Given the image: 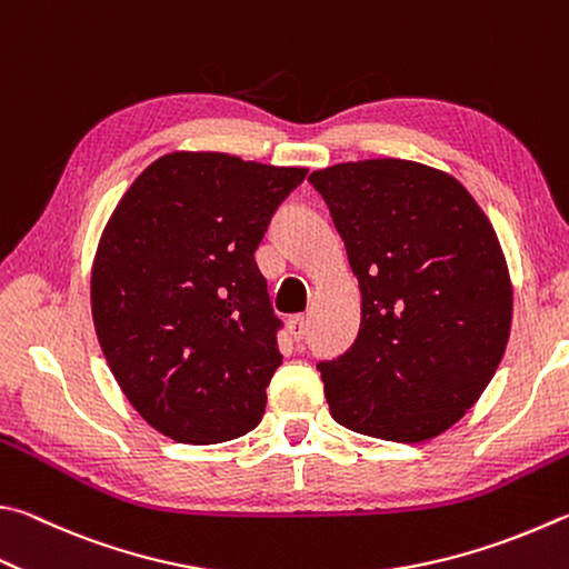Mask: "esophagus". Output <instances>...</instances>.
<instances>
[{"label":"esophagus","mask_w":569,"mask_h":569,"mask_svg":"<svg viewBox=\"0 0 569 569\" xmlns=\"http://www.w3.org/2000/svg\"><path fill=\"white\" fill-rule=\"evenodd\" d=\"M288 330H291V336L296 340H303L306 330H308V318L306 316H291V318H288Z\"/></svg>","instance_id":"obj_1"}]
</instances>
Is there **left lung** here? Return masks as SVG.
Returning a JSON list of instances; mask_svg holds the SVG:
<instances>
[{
  "mask_svg": "<svg viewBox=\"0 0 569 569\" xmlns=\"http://www.w3.org/2000/svg\"><path fill=\"white\" fill-rule=\"evenodd\" d=\"M360 283V330L318 363L330 416L370 438L422 442L468 412L498 370L512 283L468 189L426 163L348 161L308 177Z\"/></svg>",
  "mask_w": 569,
  "mask_h": 569,
  "instance_id": "8db88e82",
  "label": "left lung"
}]
</instances>
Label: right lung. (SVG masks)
Segmentation results:
<instances>
[{
  "label": "right lung",
  "mask_w": 569,
  "mask_h": 569,
  "mask_svg": "<svg viewBox=\"0 0 569 569\" xmlns=\"http://www.w3.org/2000/svg\"><path fill=\"white\" fill-rule=\"evenodd\" d=\"M308 169L171 151L143 169L101 233L91 316L123 396L186 446L241 438L283 363L256 249Z\"/></svg>",
  "instance_id": "obj_1"
}]
</instances>
